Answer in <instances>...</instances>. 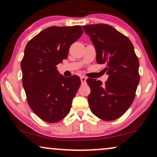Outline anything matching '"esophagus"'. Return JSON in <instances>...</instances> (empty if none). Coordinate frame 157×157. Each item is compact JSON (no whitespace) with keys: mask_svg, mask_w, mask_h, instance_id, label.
<instances>
[{"mask_svg":"<svg viewBox=\"0 0 157 157\" xmlns=\"http://www.w3.org/2000/svg\"><path fill=\"white\" fill-rule=\"evenodd\" d=\"M81 83H82V84H85L86 81V78L85 76H81Z\"/></svg>","mask_w":157,"mask_h":157,"instance_id":"34e87169","label":"esophagus"}]
</instances>
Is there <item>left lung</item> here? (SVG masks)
<instances>
[{
  "label": "left lung",
  "mask_w": 157,
  "mask_h": 157,
  "mask_svg": "<svg viewBox=\"0 0 157 157\" xmlns=\"http://www.w3.org/2000/svg\"><path fill=\"white\" fill-rule=\"evenodd\" d=\"M93 42L96 62L105 64L109 75L103 84L99 80H86L91 89L88 101L91 112L100 119L113 121L121 117L134 101L139 83V61L128 37L108 24L83 25Z\"/></svg>",
  "instance_id": "1"
}]
</instances>
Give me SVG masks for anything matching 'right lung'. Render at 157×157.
<instances>
[{"instance_id":"1","label":"right lung","mask_w":157,"mask_h":157,"mask_svg":"<svg viewBox=\"0 0 157 157\" xmlns=\"http://www.w3.org/2000/svg\"><path fill=\"white\" fill-rule=\"evenodd\" d=\"M83 32L81 25L51 26L34 36L25 48L21 67L28 104L48 123L61 121L68 114L81 86L78 76L64 77L56 65L67 59L71 45Z\"/></svg>"}]
</instances>
